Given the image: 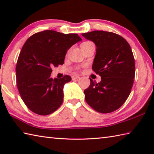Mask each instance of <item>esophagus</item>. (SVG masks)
<instances>
[{
  "instance_id": "1",
  "label": "esophagus",
  "mask_w": 154,
  "mask_h": 154,
  "mask_svg": "<svg viewBox=\"0 0 154 154\" xmlns=\"http://www.w3.org/2000/svg\"><path fill=\"white\" fill-rule=\"evenodd\" d=\"M79 77H80V76H79V75H72V79H79Z\"/></svg>"
}]
</instances>
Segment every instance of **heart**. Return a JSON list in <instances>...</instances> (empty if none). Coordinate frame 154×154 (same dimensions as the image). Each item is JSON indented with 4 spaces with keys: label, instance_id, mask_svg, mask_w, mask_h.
Returning <instances> with one entry per match:
<instances>
[{
    "label": "heart",
    "instance_id": "obj_1",
    "mask_svg": "<svg viewBox=\"0 0 154 154\" xmlns=\"http://www.w3.org/2000/svg\"><path fill=\"white\" fill-rule=\"evenodd\" d=\"M92 42H90V41H85V42H83L82 45H81V47L82 46H83V45H88V44L89 43H91Z\"/></svg>",
    "mask_w": 154,
    "mask_h": 154
}]
</instances>
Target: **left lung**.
<instances>
[{"instance_id":"obj_1","label":"left lung","mask_w":154,"mask_h":154,"mask_svg":"<svg viewBox=\"0 0 154 154\" xmlns=\"http://www.w3.org/2000/svg\"><path fill=\"white\" fill-rule=\"evenodd\" d=\"M82 35L96 45L92 69L101 77L98 83L90 79V86L84 90L85 101L99 113H111L126 102L133 85L135 62L131 48L114 32L94 30Z\"/></svg>"}]
</instances>
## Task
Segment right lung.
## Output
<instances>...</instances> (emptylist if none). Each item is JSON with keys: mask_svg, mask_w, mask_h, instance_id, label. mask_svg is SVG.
Segmentation results:
<instances>
[{"mask_svg": "<svg viewBox=\"0 0 154 154\" xmlns=\"http://www.w3.org/2000/svg\"><path fill=\"white\" fill-rule=\"evenodd\" d=\"M82 41L77 34H63L47 30L34 34L26 41L16 64V83L21 98L35 113L47 116L63 102L64 83L69 75L61 79L50 77L51 67L64 64L67 50Z\"/></svg>", "mask_w": 154, "mask_h": 154, "instance_id": "obj_1", "label": "right lung"}]
</instances>
